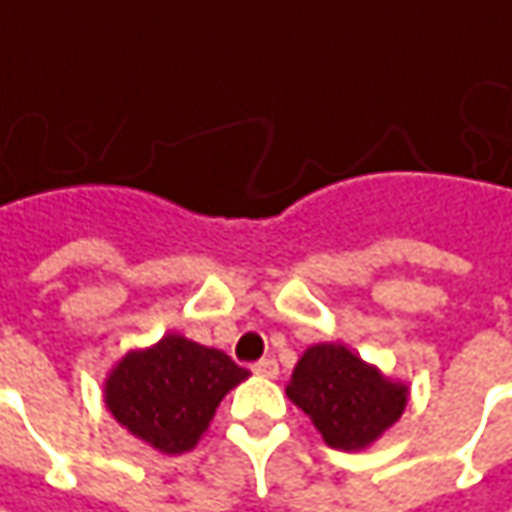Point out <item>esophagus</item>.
Returning <instances> with one entry per match:
<instances>
[{"instance_id":"34e87169","label":"esophagus","mask_w":512,"mask_h":512,"mask_svg":"<svg viewBox=\"0 0 512 512\" xmlns=\"http://www.w3.org/2000/svg\"><path fill=\"white\" fill-rule=\"evenodd\" d=\"M253 373L256 376H265V379H276L279 376V364L273 362V359H262V362L253 364Z\"/></svg>"}]
</instances>
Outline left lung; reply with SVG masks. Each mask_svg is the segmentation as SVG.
<instances>
[{
    "mask_svg": "<svg viewBox=\"0 0 512 512\" xmlns=\"http://www.w3.org/2000/svg\"><path fill=\"white\" fill-rule=\"evenodd\" d=\"M333 450H367L402 419L410 387L339 342L307 347L285 387Z\"/></svg>",
    "mask_w": 512,
    "mask_h": 512,
    "instance_id": "obj_1",
    "label": "left lung"
}]
</instances>
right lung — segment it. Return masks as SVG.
I'll list each match as a JSON object with an SVG mask.
<instances>
[{"label":"right lung","instance_id":"1","mask_svg":"<svg viewBox=\"0 0 512 512\" xmlns=\"http://www.w3.org/2000/svg\"><path fill=\"white\" fill-rule=\"evenodd\" d=\"M247 376L222 350L168 333L113 364L102 396L130 436L179 456L199 444L219 402Z\"/></svg>","mask_w":512,"mask_h":512}]
</instances>
